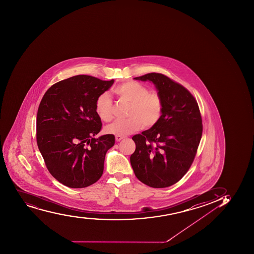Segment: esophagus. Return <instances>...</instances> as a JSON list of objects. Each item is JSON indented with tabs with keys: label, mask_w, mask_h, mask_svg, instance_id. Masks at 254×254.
<instances>
[{
	"label": "esophagus",
	"mask_w": 254,
	"mask_h": 254,
	"mask_svg": "<svg viewBox=\"0 0 254 254\" xmlns=\"http://www.w3.org/2000/svg\"><path fill=\"white\" fill-rule=\"evenodd\" d=\"M115 138H116V141H122V140H123V139L124 138V137H123V136H116Z\"/></svg>",
	"instance_id": "obj_1"
}]
</instances>
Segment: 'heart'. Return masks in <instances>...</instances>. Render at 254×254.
<instances>
[{"label": "heart", "instance_id": "heart-1", "mask_svg": "<svg viewBox=\"0 0 254 254\" xmlns=\"http://www.w3.org/2000/svg\"><path fill=\"white\" fill-rule=\"evenodd\" d=\"M113 93L119 99L130 104L129 118L117 120L107 126L106 133L125 136L141 126L150 128L161 119L163 102L158 93H149L146 87L133 81L121 83L113 89ZM95 110L102 121L108 122L113 118V103L108 93H103L97 98Z\"/></svg>", "mask_w": 254, "mask_h": 254}]
</instances>
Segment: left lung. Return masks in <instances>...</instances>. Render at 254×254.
<instances>
[{"label": "left lung", "instance_id": "obj_1", "mask_svg": "<svg viewBox=\"0 0 254 254\" xmlns=\"http://www.w3.org/2000/svg\"><path fill=\"white\" fill-rule=\"evenodd\" d=\"M134 79L154 83L163 112L156 125L132 136L131 167L146 186L166 188L178 182L193 163L203 131L199 108L193 95L167 76L151 73Z\"/></svg>", "mask_w": 254, "mask_h": 254}]
</instances>
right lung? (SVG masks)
<instances>
[{"label": "right lung", "mask_w": 254, "mask_h": 254, "mask_svg": "<svg viewBox=\"0 0 254 254\" xmlns=\"http://www.w3.org/2000/svg\"><path fill=\"white\" fill-rule=\"evenodd\" d=\"M113 83V79L73 76L51 86L40 102L38 147L50 173L64 186L84 188L103 175L106 153L115 136L94 137L102 128L95 103Z\"/></svg>", "instance_id": "add662e5"}]
</instances>
